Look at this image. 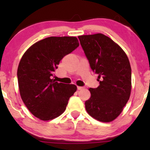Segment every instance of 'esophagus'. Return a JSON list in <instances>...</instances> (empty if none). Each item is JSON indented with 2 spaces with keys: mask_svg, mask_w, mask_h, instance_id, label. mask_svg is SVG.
<instances>
[{
  "mask_svg": "<svg viewBox=\"0 0 150 150\" xmlns=\"http://www.w3.org/2000/svg\"><path fill=\"white\" fill-rule=\"evenodd\" d=\"M84 88H85V87H80V86H78V87H77V89L79 90H82V89H83Z\"/></svg>",
  "mask_w": 150,
  "mask_h": 150,
  "instance_id": "obj_1",
  "label": "esophagus"
}]
</instances>
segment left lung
<instances>
[{
    "mask_svg": "<svg viewBox=\"0 0 150 150\" xmlns=\"http://www.w3.org/2000/svg\"><path fill=\"white\" fill-rule=\"evenodd\" d=\"M100 85L89 88L85 108L92 117L110 122L122 112L130 96L131 67L123 49L108 37L96 33L78 37Z\"/></svg>",
    "mask_w": 150,
    "mask_h": 150,
    "instance_id": "obj_1",
    "label": "left lung"
}]
</instances>
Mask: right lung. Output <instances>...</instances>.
Segmentation results:
<instances>
[{
	"label": "right lung",
	"mask_w": 150,
	"mask_h": 150,
	"mask_svg": "<svg viewBox=\"0 0 150 150\" xmlns=\"http://www.w3.org/2000/svg\"><path fill=\"white\" fill-rule=\"evenodd\" d=\"M79 46L76 37H50L29 47L18 65L20 94L28 110L42 121L61 115L69 98L76 91L73 84L52 79L59 62Z\"/></svg>",
	"instance_id": "right-lung-1"
}]
</instances>
